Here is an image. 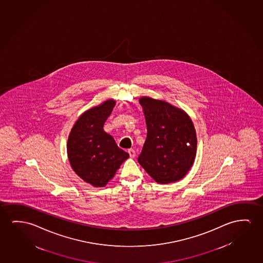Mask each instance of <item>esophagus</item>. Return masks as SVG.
Masks as SVG:
<instances>
[{
	"mask_svg": "<svg viewBox=\"0 0 263 263\" xmlns=\"http://www.w3.org/2000/svg\"><path fill=\"white\" fill-rule=\"evenodd\" d=\"M127 153L129 154V156L131 158H134L135 156H136V152H135V150H134V149H128Z\"/></svg>",
	"mask_w": 263,
	"mask_h": 263,
	"instance_id": "esophagus-1",
	"label": "esophagus"
}]
</instances>
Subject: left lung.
Wrapping results in <instances>:
<instances>
[{
  "label": "left lung",
  "instance_id": "left-lung-1",
  "mask_svg": "<svg viewBox=\"0 0 263 263\" xmlns=\"http://www.w3.org/2000/svg\"><path fill=\"white\" fill-rule=\"evenodd\" d=\"M147 136L138 163L156 183L183 178L194 164L197 137L185 111L163 100L142 97Z\"/></svg>",
  "mask_w": 263,
  "mask_h": 263
}]
</instances>
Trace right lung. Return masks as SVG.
Returning <instances> with one entry per match:
<instances>
[{"instance_id": "obj_1", "label": "right lung", "mask_w": 263, "mask_h": 263, "mask_svg": "<svg viewBox=\"0 0 263 263\" xmlns=\"http://www.w3.org/2000/svg\"><path fill=\"white\" fill-rule=\"evenodd\" d=\"M116 101L108 99L80 115L68 138L67 153L73 171L94 187L105 186L129 155L119 148L103 126Z\"/></svg>"}]
</instances>
